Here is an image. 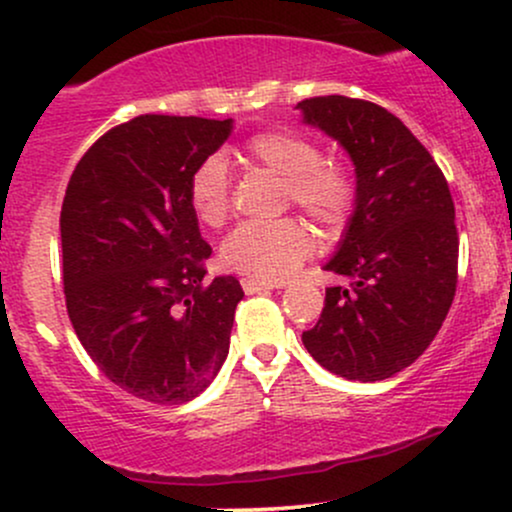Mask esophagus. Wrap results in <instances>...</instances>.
Masks as SVG:
<instances>
[{
    "label": "esophagus",
    "instance_id": "obj_1",
    "mask_svg": "<svg viewBox=\"0 0 512 512\" xmlns=\"http://www.w3.org/2000/svg\"><path fill=\"white\" fill-rule=\"evenodd\" d=\"M272 289H279V284H267V281L243 279V291L245 293H260V291H272Z\"/></svg>",
    "mask_w": 512,
    "mask_h": 512
}]
</instances>
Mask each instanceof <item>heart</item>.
<instances>
[{
	"label": "heart",
	"instance_id": "obj_1",
	"mask_svg": "<svg viewBox=\"0 0 512 512\" xmlns=\"http://www.w3.org/2000/svg\"><path fill=\"white\" fill-rule=\"evenodd\" d=\"M252 166L286 180L289 199L317 223L334 226L354 204V182L344 168L322 161L320 149L296 132L255 134L243 149ZM190 204L204 226H221L231 209V178L221 156H209L190 175ZM313 252V236L296 219L243 223L221 248V262L248 279L279 284Z\"/></svg>",
	"mask_w": 512,
	"mask_h": 512
}]
</instances>
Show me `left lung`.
<instances>
[{
	"label": "left lung",
	"instance_id": "left-lung-1",
	"mask_svg": "<svg viewBox=\"0 0 512 512\" xmlns=\"http://www.w3.org/2000/svg\"><path fill=\"white\" fill-rule=\"evenodd\" d=\"M296 108L305 125L342 146L356 173L354 211L325 264L349 289H327L303 344L339 378L378 383L424 354L455 298L460 240L450 187L390 110L346 96Z\"/></svg>",
	"mask_w": 512,
	"mask_h": 512
}]
</instances>
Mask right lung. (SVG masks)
<instances>
[{"instance_id": "1", "label": "right lung", "mask_w": 512, "mask_h": 512, "mask_svg": "<svg viewBox=\"0 0 512 512\" xmlns=\"http://www.w3.org/2000/svg\"><path fill=\"white\" fill-rule=\"evenodd\" d=\"M231 132V117L139 115L103 134L69 178V320L105 378L146 402H190L228 356L243 289L236 276L204 286L211 248L187 187Z\"/></svg>"}]
</instances>
